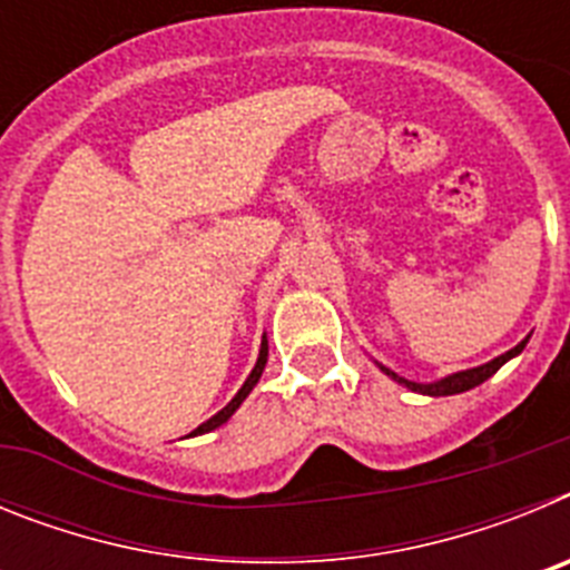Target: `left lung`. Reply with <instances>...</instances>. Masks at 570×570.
Listing matches in <instances>:
<instances>
[{
    "label": "left lung",
    "mask_w": 570,
    "mask_h": 570,
    "mask_svg": "<svg viewBox=\"0 0 570 570\" xmlns=\"http://www.w3.org/2000/svg\"><path fill=\"white\" fill-rule=\"evenodd\" d=\"M525 342H528V340H522L520 345L511 347V351H508V354L497 356V360L485 362V365L471 367V371H460V374H451V376H445V380H440V382H431V385H420V382H407V380H402V376H396L394 371H387L385 365H380V367H382V371H385L387 376H394L396 382H402V385H405V387H411V391H416V394H428V396H451V394H462V391H471V387L482 385V382H485L488 376L497 374V371H500V367L505 365L508 360H511V356L522 354V347H525Z\"/></svg>",
    "instance_id": "left-lung-1"
}]
</instances>
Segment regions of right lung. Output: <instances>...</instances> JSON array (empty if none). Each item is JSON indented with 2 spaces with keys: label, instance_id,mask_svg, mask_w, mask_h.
I'll use <instances>...</instances> for the list:
<instances>
[{
  "label": "right lung",
  "instance_id": "add662e5",
  "mask_svg": "<svg viewBox=\"0 0 570 570\" xmlns=\"http://www.w3.org/2000/svg\"><path fill=\"white\" fill-rule=\"evenodd\" d=\"M265 362H268V342L262 340V347H259V360H256L254 371H250V376H248V380H245V385L239 387V394H236L234 400H230L228 405H225L223 411H219V414H214V416H210L208 422H203V425L196 428V431H190V436H196V434H208V431H214V428H219V425H223V422H228L230 416H234V411H236V407L242 405V400H245V396H248L250 391H254V385H256V382H259L262 371H265Z\"/></svg>",
  "mask_w": 570,
  "mask_h": 570
}]
</instances>
